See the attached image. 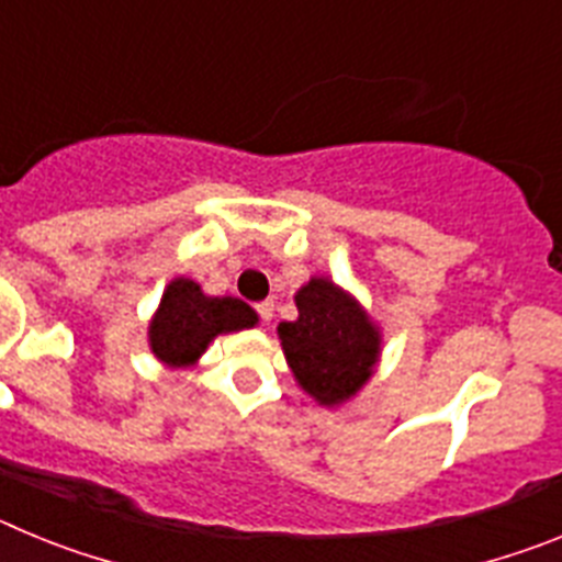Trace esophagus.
<instances>
[{
    "label": "esophagus",
    "mask_w": 562,
    "mask_h": 562,
    "mask_svg": "<svg viewBox=\"0 0 562 562\" xmlns=\"http://www.w3.org/2000/svg\"><path fill=\"white\" fill-rule=\"evenodd\" d=\"M256 310H258V315H261V321H265V324H270L272 312H276V304H272V301H261Z\"/></svg>",
    "instance_id": "34e87169"
}]
</instances>
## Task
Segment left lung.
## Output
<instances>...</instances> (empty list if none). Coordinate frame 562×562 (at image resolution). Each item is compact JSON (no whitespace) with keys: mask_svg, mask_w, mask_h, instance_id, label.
I'll use <instances>...</instances> for the list:
<instances>
[{"mask_svg":"<svg viewBox=\"0 0 562 562\" xmlns=\"http://www.w3.org/2000/svg\"><path fill=\"white\" fill-rule=\"evenodd\" d=\"M297 317L278 324V337L297 385L335 408L371 380L380 360V329L369 312L329 278H310L295 292Z\"/></svg>","mask_w":562,"mask_h":562,"instance_id":"obj_1","label":"left lung"}]
</instances>
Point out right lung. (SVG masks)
Instances as JSON below:
<instances>
[{
    "mask_svg": "<svg viewBox=\"0 0 562 562\" xmlns=\"http://www.w3.org/2000/svg\"><path fill=\"white\" fill-rule=\"evenodd\" d=\"M258 315L238 297H213L191 278H173L148 324V346L168 369H188L207 342L227 331L250 329Z\"/></svg>",
    "mask_w": 562,
    "mask_h": 562,
    "instance_id": "add662e5",
    "label": "right lung"
}]
</instances>
